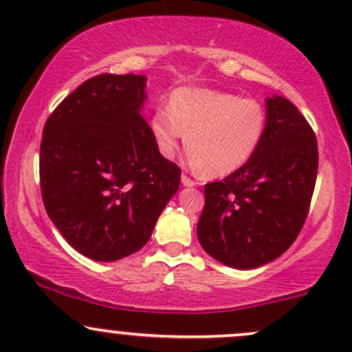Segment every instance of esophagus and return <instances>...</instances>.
<instances>
[{
    "instance_id": "esophagus-1",
    "label": "esophagus",
    "mask_w": 352,
    "mask_h": 352,
    "mask_svg": "<svg viewBox=\"0 0 352 352\" xmlns=\"http://www.w3.org/2000/svg\"><path fill=\"white\" fill-rule=\"evenodd\" d=\"M182 184H184L185 187H195V185L199 184V182L190 179L188 175H185V173H184V175H182Z\"/></svg>"
}]
</instances>
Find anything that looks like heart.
I'll return each instance as SVG.
<instances>
[{
	"label": "heart",
	"instance_id": "1",
	"mask_svg": "<svg viewBox=\"0 0 352 352\" xmlns=\"http://www.w3.org/2000/svg\"><path fill=\"white\" fill-rule=\"evenodd\" d=\"M152 134L165 157L175 155L182 134L193 167L225 177L248 162L263 142L266 111L258 100L213 89H179L167 109L152 116Z\"/></svg>",
	"mask_w": 352,
	"mask_h": 352
}]
</instances>
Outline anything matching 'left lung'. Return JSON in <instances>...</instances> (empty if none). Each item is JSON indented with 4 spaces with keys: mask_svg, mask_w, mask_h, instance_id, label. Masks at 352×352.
Listing matches in <instances>:
<instances>
[{
    "mask_svg": "<svg viewBox=\"0 0 352 352\" xmlns=\"http://www.w3.org/2000/svg\"><path fill=\"white\" fill-rule=\"evenodd\" d=\"M263 142L243 167L205 185L197 235L210 256L238 270L285 253L309 213L318 177V142L289 100H266Z\"/></svg>",
    "mask_w": 352,
    "mask_h": 352,
    "instance_id": "8db88e82",
    "label": "left lung"
}]
</instances>
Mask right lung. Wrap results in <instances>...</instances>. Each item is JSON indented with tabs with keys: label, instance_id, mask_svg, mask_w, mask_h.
Segmentation results:
<instances>
[{
	"label": "right lung",
	"instance_id": "1",
	"mask_svg": "<svg viewBox=\"0 0 352 352\" xmlns=\"http://www.w3.org/2000/svg\"><path fill=\"white\" fill-rule=\"evenodd\" d=\"M145 78L99 74L47 117L39 152L43 204L72 248L116 261L147 243L180 185L139 114Z\"/></svg>",
	"mask_w": 352,
	"mask_h": 352
}]
</instances>
